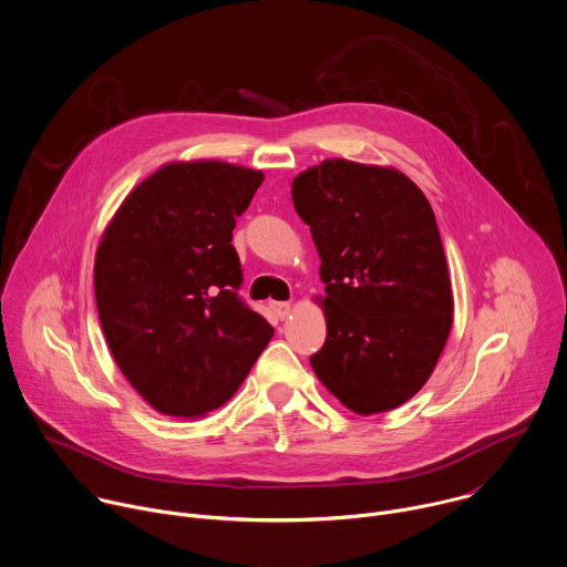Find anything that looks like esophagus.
I'll use <instances>...</instances> for the list:
<instances>
[{
	"instance_id": "34e87169",
	"label": "esophagus",
	"mask_w": 567,
	"mask_h": 567,
	"mask_svg": "<svg viewBox=\"0 0 567 567\" xmlns=\"http://www.w3.org/2000/svg\"><path fill=\"white\" fill-rule=\"evenodd\" d=\"M270 308L277 315V319H286L290 315V303L288 301H272Z\"/></svg>"
}]
</instances>
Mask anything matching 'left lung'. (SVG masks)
Wrapping results in <instances>:
<instances>
[{"label":"left lung","mask_w":567,"mask_h":567,"mask_svg":"<svg viewBox=\"0 0 567 567\" xmlns=\"http://www.w3.org/2000/svg\"><path fill=\"white\" fill-rule=\"evenodd\" d=\"M292 204L326 284L315 374L357 414L405 403L430 379L454 310L430 202L394 168L326 159L295 177Z\"/></svg>","instance_id":"8db88e82"}]
</instances>
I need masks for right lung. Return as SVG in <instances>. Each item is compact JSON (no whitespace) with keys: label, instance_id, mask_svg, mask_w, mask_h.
<instances>
[{"label":"right lung","instance_id":"1","mask_svg":"<svg viewBox=\"0 0 567 567\" xmlns=\"http://www.w3.org/2000/svg\"><path fill=\"white\" fill-rule=\"evenodd\" d=\"M261 171L224 162L166 164L111 219L95 257L109 348L162 414L195 419L241 385L272 326L237 295V217Z\"/></svg>","mask_w":567,"mask_h":567}]
</instances>
